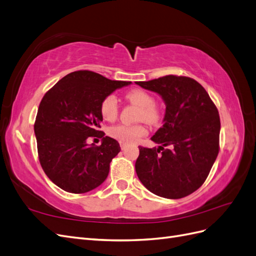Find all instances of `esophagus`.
Listing matches in <instances>:
<instances>
[{
    "label": "esophagus",
    "instance_id": "obj_1",
    "mask_svg": "<svg viewBox=\"0 0 256 256\" xmlns=\"http://www.w3.org/2000/svg\"><path fill=\"white\" fill-rule=\"evenodd\" d=\"M120 148L122 150H125L126 148V146L128 145L126 142H120Z\"/></svg>",
    "mask_w": 256,
    "mask_h": 256
}]
</instances>
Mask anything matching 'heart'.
Wrapping results in <instances>:
<instances>
[{
	"label": "heart",
	"mask_w": 256,
	"mask_h": 256,
	"mask_svg": "<svg viewBox=\"0 0 256 256\" xmlns=\"http://www.w3.org/2000/svg\"><path fill=\"white\" fill-rule=\"evenodd\" d=\"M129 102L138 106V120H144L150 125H156L161 120L160 108L154 104V97L148 92L143 90H132L125 95ZM100 114L106 120H114L118 115V102L115 95L106 96L100 104ZM109 134L120 142L134 143L147 134V129L142 124L136 125H125L120 124L110 128Z\"/></svg>",
	"instance_id": "b5f03b06"
}]
</instances>
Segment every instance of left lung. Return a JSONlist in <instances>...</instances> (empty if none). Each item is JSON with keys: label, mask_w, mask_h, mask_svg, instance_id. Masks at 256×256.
<instances>
[{"label": "left lung", "mask_w": 256, "mask_h": 256, "mask_svg": "<svg viewBox=\"0 0 256 256\" xmlns=\"http://www.w3.org/2000/svg\"><path fill=\"white\" fill-rule=\"evenodd\" d=\"M136 84L157 92L166 106L164 126L152 138L161 146H138V180L156 196H187L204 184L219 154L218 109L202 85L189 76L168 74Z\"/></svg>", "instance_id": "1"}]
</instances>
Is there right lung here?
I'll list each match as a JSON object with an SVG mask.
<instances>
[{
    "instance_id": "add662e5",
    "label": "right lung",
    "mask_w": 256,
    "mask_h": 256,
    "mask_svg": "<svg viewBox=\"0 0 256 256\" xmlns=\"http://www.w3.org/2000/svg\"><path fill=\"white\" fill-rule=\"evenodd\" d=\"M127 81H112L90 70L74 72L51 88L38 108L34 131L40 166L49 180L70 193L97 188L108 177L118 142L100 131V104ZM90 136L102 146H88Z\"/></svg>"
}]
</instances>
